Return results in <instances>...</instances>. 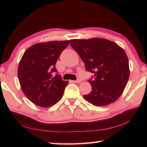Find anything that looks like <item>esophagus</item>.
I'll return each mask as SVG.
<instances>
[{
  "instance_id": "esophagus-1",
  "label": "esophagus",
  "mask_w": 147,
  "mask_h": 147,
  "mask_svg": "<svg viewBox=\"0 0 147 147\" xmlns=\"http://www.w3.org/2000/svg\"><path fill=\"white\" fill-rule=\"evenodd\" d=\"M73 82H76V83H80V82H82V80L80 79H77L76 80H74Z\"/></svg>"
}]
</instances>
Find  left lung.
I'll return each mask as SVG.
<instances>
[{
  "label": "left lung",
  "mask_w": 147,
  "mask_h": 147,
  "mask_svg": "<svg viewBox=\"0 0 147 147\" xmlns=\"http://www.w3.org/2000/svg\"><path fill=\"white\" fill-rule=\"evenodd\" d=\"M71 45L85 63L86 70L94 74L89 80L91 93L84 98L96 106H104L119 98L127 84L128 59L117 44L106 39H72Z\"/></svg>",
  "instance_id": "obj_1"
}]
</instances>
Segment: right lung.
Wrapping results in <instances>:
<instances>
[{
    "label": "right lung",
    "instance_id": "add662e5",
    "mask_svg": "<svg viewBox=\"0 0 147 147\" xmlns=\"http://www.w3.org/2000/svg\"><path fill=\"white\" fill-rule=\"evenodd\" d=\"M70 41L34 44L24 52L18 67L19 81L24 94L37 106L48 108L63 96L68 81L57 74L56 63Z\"/></svg>",
    "mask_w": 147,
    "mask_h": 147
}]
</instances>
